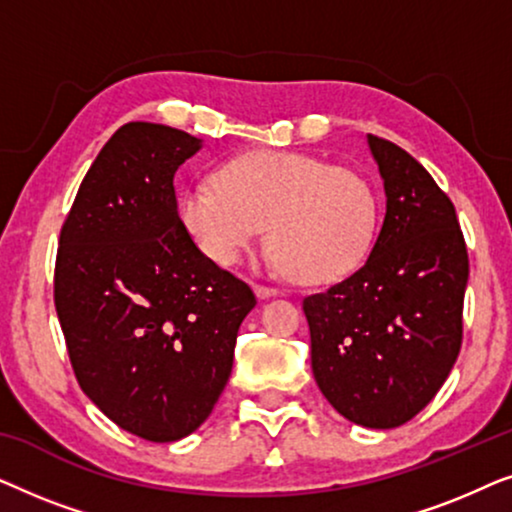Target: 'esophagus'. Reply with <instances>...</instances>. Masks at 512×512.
Returning <instances> with one entry per match:
<instances>
[{"label":"esophagus","instance_id":"esophagus-1","mask_svg":"<svg viewBox=\"0 0 512 512\" xmlns=\"http://www.w3.org/2000/svg\"><path fill=\"white\" fill-rule=\"evenodd\" d=\"M254 291H256V296L261 298V300L277 296V289H272V286H263V284H256V286H254Z\"/></svg>","mask_w":512,"mask_h":512}]
</instances>
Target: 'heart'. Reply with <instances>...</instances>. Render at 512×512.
<instances>
[{
  "label": "heart",
  "instance_id": "heart-1",
  "mask_svg": "<svg viewBox=\"0 0 512 512\" xmlns=\"http://www.w3.org/2000/svg\"><path fill=\"white\" fill-rule=\"evenodd\" d=\"M179 219L219 265H237L268 226L272 261L303 282L352 272L373 247L380 200L349 167L296 151H254L228 160L214 181L181 193Z\"/></svg>",
  "mask_w": 512,
  "mask_h": 512
}]
</instances>
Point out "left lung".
Listing matches in <instances>:
<instances>
[{"label":"left lung","instance_id":"left-lung-1","mask_svg":"<svg viewBox=\"0 0 512 512\" xmlns=\"http://www.w3.org/2000/svg\"><path fill=\"white\" fill-rule=\"evenodd\" d=\"M387 214L368 261L303 300L312 373L349 422L394 429L424 410L457 361L468 251L452 200L408 151L368 135Z\"/></svg>","mask_w":512,"mask_h":512}]
</instances>
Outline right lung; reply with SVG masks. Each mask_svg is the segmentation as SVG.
Returning a JSON list of instances; mask_svg holds the SVG:
<instances>
[{"mask_svg": "<svg viewBox=\"0 0 512 512\" xmlns=\"http://www.w3.org/2000/svg\"><path fill=\"white\" fill-rule=\"evenodd\" d=\"M200 146L170 125L118 128L81 181L55 258V310L83 394L153 443L209 417L256 305L179 219L174 174Z\"/></svg>", "mask_w": 512, "mask_h": 512, "instance_id": "obj_1", "label": "right lung"}]
</instances>
